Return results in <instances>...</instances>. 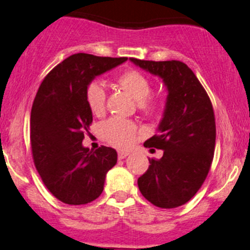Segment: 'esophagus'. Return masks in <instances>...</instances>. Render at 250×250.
I'll use <instances>...</instances> for the list:
<instances>
[{"instance_id": "esophagus-1", "label": "esophagus", "mask_w": 250, "mask_h": 250, "mask_svg": "<svg viewBox=\"0 0 250 250\" xmlns=\"http://www.w3.org/2000/svg\"><path fill=\"white\" fill-rule=\"evenodd\" d=\"M128 155H129L128 151H119L117 156H119L120 160H123V159H125V157H127Z\"/></svg>"}]
</instances>
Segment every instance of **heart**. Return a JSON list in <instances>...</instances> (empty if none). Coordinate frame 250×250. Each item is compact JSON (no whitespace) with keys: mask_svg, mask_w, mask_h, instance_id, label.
<instances>
[{"mask_svg":"<svg viewBox=\"0 0 250 250\" xmlns=\"http://www.w3.org/2000/svg\"><path fill=\"white\" fill-rule=\"evenodd\" d=\"M119 84L139 103L145 113H153L156 109V101L149 99L151 83L147 76L136 70H129L119 77ZM85 99L91 113L101 115L105 108V90L99 81L91 82L85 91ZM104 139L116 148H128L133 145L137 135V128L133 122L115 117L104 123L102 128Z\"/></svg>","mask_w":250,"mask_h":250,"instance_id":"heart-1","label":"heart"}]
</instances>
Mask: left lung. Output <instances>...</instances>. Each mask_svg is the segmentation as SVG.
Wrapping results in <instances>:
<instances>
[{
  "mask_svg": "<svg viewBox=\"0 0 250 250\" xmlns=\"http://www.w3.org/2000/svg\"><path fill=\"white\" fill-rule=\"evenodd\" d=\"M129 60L162 79L168 91L159 134L145 142V147L162 149L163 156L149 159L150 166L137 186L156 207H180L197 193L210 169L216 139L213 105L193 70L183 62Z\"/></svg>",
  "mask_w": 250,
  "mask_h": 250,
  "instance_id": "obj_1",
  "label": "left lung"
}]
</instances>
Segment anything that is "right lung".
<instances>
[{"instance_id":"obj_1","label":"right lung","mask_w":250,"mask_h":250,"mask_svg":"<svg viewBox=\"0 0 250 250\" xmlns=\"http://www.w3.org/2000/svg\"><path fill=\"white\" fill-rule=\"evenodd\" d=\"M127 60L74 54L57 64L37 90L30 116L34 163L48 190L63 203L80 206L96 200L116 165L115 149L83 147L93 122L85 91L96 76Z\"/></svg>"}]
</instances>
